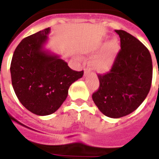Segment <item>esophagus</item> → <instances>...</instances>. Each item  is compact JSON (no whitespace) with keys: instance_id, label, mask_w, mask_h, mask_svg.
I'll list each match as a JSON object with an SVG mask.
<instances>
[{"instance_id":"1","label":"esophagus","mask_w":159,"mask_h":159,"mask_svg":"<svg viewBox=\"0 0 159 159\" xmlns=\"http://www.w3.org/2000/svg\"><path fill=\"white\" fill-rule=\"evenodd\" d=\"M84 70H85V73H84V74H85V76H86L87 75V74H89V70H88V69H84Z\"/></svg>"}]
</instances>
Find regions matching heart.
<instances>
[{
	"label": "heart",
	"mask_w": 159,
	"mask_h": 159,
	"mask_svg": "<svg viewBox=\"0 0 159 159\" xmlns=\"http://www.w3.org/2000/svg\"><path fill=\"white\" fill-rule=\"evenodd\" d=\"M101 51L102 52H100ZM119 51V43L114 38L106 44L104 40H99L88 49L87 52L92 55L100 53L93 60V67L99 73H105L110 70L114 65L116 57Z\"/></svg>",
	"instance_id": "1"
}]
</instances>
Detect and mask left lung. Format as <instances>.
Segmentation results:
<instances>
[{
  "instance_id": "1",
  "label": "left lung",
  "mask_w": 159,
  "mask_h": 159,
  "mask_svg": "<svg viewBox=\"0 0 159 159\" xmlns=\"http://www.w3.org/2000/svg\"><path fill=\"white\" fill-rule=\"evenodd\" d=\"M119 35L121 49L110 72L98 74V89L92 95L95 105L109 118L131 114L143 102L151 86L152 59L148 49L124 30Z\"/></svg>"
}]
</instances>
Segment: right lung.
I'll list each match as a JSON object with an SVG mask.
<instances>
[{
  "mask_svg": "<svg viewBox=\"0 0 159 159\" xmlns=\"http://www.w3.org/2000/svg\"><path fill=\"white\" fill-rule=\"evenodd\" d=\"M50 28L24 38L13 55L12 85L20 102L33 114L49 115L58 110L72 83L83 76L57 55L44 49Z\"/></svg>",
  "mask_w": 159,
  "mask_h": 159,
  "instance_id": "obj_1",
  "label": "right lung"
}]
</instances>
